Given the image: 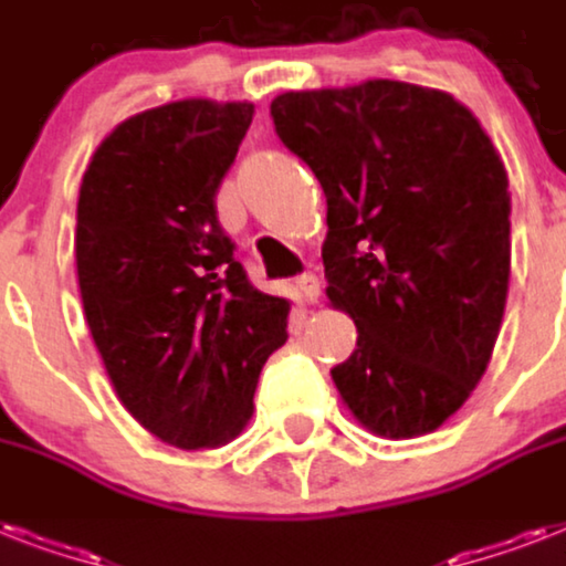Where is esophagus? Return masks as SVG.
Masks as SVG:
<instances>
[{
    "mask_svg": "<svg viewBox=\"0 0 566 566\" xmlns=\"http://www.w3.org/2000/svg\"><path fill=\"white\" fill-rule=\"evenodd\" d=\"M296 296H300L302 302H317L319 300V279L314 273H302L300 279H296Z\"/></svg>",
    "mask_w": 566,
    "mask_h": 566,
    "instance_id": "34e87169",
    "label": "esophagus"
}]
</instances>
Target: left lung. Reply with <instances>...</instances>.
I'll list each match as a JSON object with an SVG mask.
<instances>
[{
    "instance_id": "obj_1",
    "label": "left lung",
    "mask_w": 566,
    "mask_h": 566,
    "mask_svg": "<svg viewBox=\"0 0 566 566\" xmlns=\"http://www.w3.org/2000/svg\"><path fill=\"white\" fill-rule=\"evenodd\" d=\"M270 117L326 193V296L358 328L337 390L373 434L434 431L484 376L505 314L500 153L449 93L390 78L282 93Z\"/></svg>"
}]
</instances>
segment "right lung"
Returning <instances> with one entry per match:
<instances>
[{
	"instance_id": "add662e5",
	"label": "right lung",
	"mask_w": 566,
	"mask_h": 566,
	"mask_svg": "<svg viewBox=\"0 0 566 566\" xmlns=\"http://www.w3.org/2000/svg\"><path fill=\"white\" fill-rule=\"evenodd\" d=\"M255 108L181 99L119 123L84 170L75 266L119 402L179 449L222 447L252 417L291 302L252 287L217 190Z\"/></svg>"
}]
</instances>
